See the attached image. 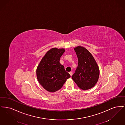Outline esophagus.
I'll return each mask as SVG.
<instances>
[{
    "label": "esophagus",
    "mask_w": 125,
    "mask_h": 125,
    "mask_svg": "<svg viewBox=\"0 0 125 125\" xmlns=\"http://www.w3.org/2000/svg\"><path fill=\"white\" fill-rule=\"evenodd\" d=\"M69 73L70 74V75L71 76H72V74H73V72H70Z\"/></svg>",
    "instance_id": "esophagus-1"
}]
</instances>
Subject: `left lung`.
I'll list each match as a JSON object with an SVG mask.
<instances>
[{
	"label": "left lung",
	"mask_w": 125,
	"mask_h": 125,
	"mask_svg": "<svg viewBox=\"0 0 125 125\" xmlns=\"http://www.w3.org/2000/svg\"><path fill=\"white\" fill-rule=\"evenodd\" d=\"M74 50L77 56L78 64L72 78L81 89H90L98 81L99 67L93 56L85 48L79 46Z\"/></svg>",
	"instance_id": "1"
}]
</instances>
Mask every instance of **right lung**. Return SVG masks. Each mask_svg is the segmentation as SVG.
<instances>
[{"label":"right lung","mask_w":125,"mask_h":125,"mask_svg":"<svg viewBox=\"0 0 125 125\" xmlns=\"http://www.w3.org/2000/svg\"><path fill=\"white\" fill-rule=\"evenodd\" d=\"M65 50L53 48L42 58L36 69V76L42 87L49 92H54L60 89L70 75L60 63Z\"/></svg>","instance_id":"1"}]
</instances>
